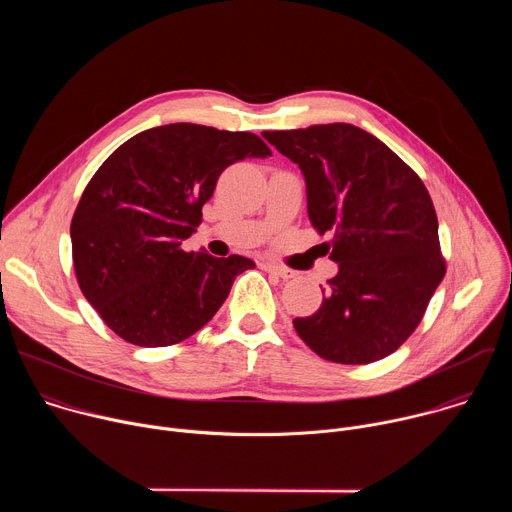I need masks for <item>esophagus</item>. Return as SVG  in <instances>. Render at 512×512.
Wrapping results in <instances>:
<instances>
[{"label": "esophagus", "instance_id": "34e87169", "mask_svg": "<svg viewBox=\"0 0 512 512\" xmlns=\"http://www.w3.org/2000/svg\"><path fill=\"white\" fill-rule=\"evenodd\" d=\"M263 269L269 271V273L279 275L281 279H291V277H294V271L287 269V267H281V265H277V263H271V261H265V263H263Z\"/></svg>", "mask_w": 512, "mask_h": 512}]
</instances>
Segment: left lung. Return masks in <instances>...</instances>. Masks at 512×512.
I'll return each instance as SVG.
<instances>
[{"label":"left lung","instance_id":"1","mask_svg":"<svg viewBox=\"0 0 512 512\" xmlns=\"http://www.w3.org/2000/svg\"><path fill=\"white\" fill-rule=\"evenodd\" d=\"M300 166L314 229L334 233L338 273L318 312L296 318L322 358L369 364L393 354L419 326L446 275L437 216L421 178L387 145L350 123L263 131Z\"/></svg>","mask_w":512,"mask_h":512}]
</instances>
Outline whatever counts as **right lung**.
<instances>
[{
	"instance_id": "right-lung-1",
	"label": "right lung",
	"mask_w": 512,
	"mask_h": 512,
	"mask_svg": "<svg viewBox=\"0 0 512 512\" xmlns=\"http://www.w3.org/2000/svg\"><path fill=\"white\" fill-rule=\"evenodd\" d=\"M267 156L255 133L170 123L133 135L103 162L72 216L70 241L83 296L117 336L170 346L208 324L255 263L186 253L182 241L223 170Z\"/></svg>"
}]
</instances>
